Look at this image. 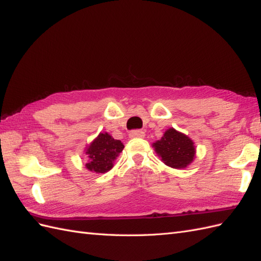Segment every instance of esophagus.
<instances>
[{"label": "esophagus", "mask_w": 261, "mask_h": 261, "mask_svg": "<svg viewBox=\"0 0 261 261\" xmlns=\"http://www.w3.org/2000/svg\"><path fill=\"white\" fill-rule=\"evenodd\" d=\"M145 136V133L141 129H134L129 133V137L132 138H142Z\"/></svg>", "instance_id": "obj_1"}]
</instances>
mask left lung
I'll return each mask as SVG.
<instances>
[{
	"instance_id": "1",
	"label": "left lung",
	"mask_w": 261,
	"mask_h": 261,
	"mask_svg": "<svg viewBox=\"0 0 261 261\" xmlns=\"http://www.w3.org/2000/svg\"><path fill=\"white\" fill-rule=\"evenodd\" d=\"M155 150L166 165L174 169L187 167L193 161L195 149L188 136L170 128L160 141L154 143Z\"/></svg>"
}]
</instances>
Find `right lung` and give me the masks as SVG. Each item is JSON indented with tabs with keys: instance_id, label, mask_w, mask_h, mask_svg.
<instances>
[{
	"instance_id": "add662e5",
	"label": "right lung",
	"mask_w": 261,
	"mask_h": 261,
	"mask_svg": "<svg viewBox=\"0 0 261 261\" xmlns=\"http://www.w3.org/2000/svg\"><path fill=\"white\" fill-rule=\"evenodd\" d=\"M123 148V143L118 140H114L107 133L99 134V136L87 148L86 154L88 155L90 162L86 164V167L89 171L96 173H105L109 171L113 167V162Z\"/></svg>"
}]
</instances>
